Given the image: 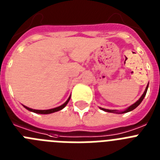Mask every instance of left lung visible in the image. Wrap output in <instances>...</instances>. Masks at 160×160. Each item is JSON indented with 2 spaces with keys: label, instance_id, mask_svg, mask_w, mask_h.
<instances>
[{
  "label": "left lung",
  "instance_id": "left-lung-1",
  "mask_svg": "<svg viewBox=\"0 0 160 160\" xmlns=\"http://www.w3.org/2000/svg\"><path fill=\"white\" fill-rule=\"evenodd\" d=\"M148 85H149V83L148 84V86H147L146 89H145V90H144L143 94H142V96H141L140 98H139V99L138 100V101L135 102L134 104H132L131 106H130L129 107H128V108L126 109V110H124V111H117V110H109V109H105V108H102V107H99L101 110H102V111H106V112H110V113H115V114H124V113H128V112H130V111H133L134 109L136 108L137 107H138L139 104H140L141 102H142V101L143 100L144 97H145V95H146L147 94V91H148Z\"/></svg>",
  "mask_w": 160,
  "mask_h": 160
}]
</instances>
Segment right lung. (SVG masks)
<instances>
[{"instance_id":"right-lung-1","label":"right lung","mask_w":160,"mask_h":160,"mask_svg":"<svg viewBox=\"0 0 160 160\" xmlns=\"http://www.w3.org/2000/svg\"><path fill=\"white\" fill-rule=\"evenodd\" d=\"M70 97L68 98V99L66 100V101L64 103H63L62 105L59 106V107H55V108L49 109V110H34V109L29 108V107H25V106H24V105H23V107H25V109H27L28 111H32V112L37 113V114H51V113H53V112H57V111H61V110H62V109L64 108V107H66V105H67V103L69 102V101H70Z\"/></svg>"}]
</instances>
